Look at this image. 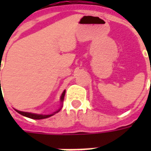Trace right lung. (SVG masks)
<instances>
[{"mask_svg": "<svg viewBox=\"0 0 151 151\" xmlns=\"http://www.w3.org/2000/svg\"><path fill=\"white\" fill-rule=\"evenodd\" d=\"M1 82V81H0ZM65 90L63 91L62 95L60 96V103H61V105H60V108L58 109V110H56V111H54L53 113L49 114V115H43V114H35V113H31V112H27V111H18V110H16L17 112H18L19 114H21L22 116H24L26 117H28V118H31V119H34V120H42V119H46V118H48V117L52 116L53 115H55L56 113H57L58 111H60V110L62 108V103L64 101V98H65Z\"/></svg>", "mask_w": 151, "mask_h": 151, "instance_id": "add662e5", "label": "right lung"}]
</instances>
